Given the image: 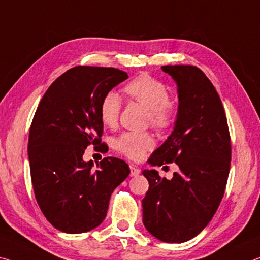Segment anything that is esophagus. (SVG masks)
<instances>
[{"label": "esophagus", "mask_w": 260, "mask_h": 260, "mask_svg": "<svg viewBox=\"0 0 260 260\" xmlns=\"http://www.w3.org/2000/svg\"><path fill=\"white\" fill-rule=\"evenodd\" d=\"M140 174V169L137 167V166L131 165L130 166V176H138Z\"/></svg>", "instance_id": "obj_1"}]
</instances>
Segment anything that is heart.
<instances>
[{
	"label": "heart",
	"instance_id": "1",
	"mask_svg": "<svg viewBox=\"0 0 260 260\" xmlns=\"http://www.w3.org/2000/svg\"><path fill=\"white\" fill-rule=\"evenodd\" d=\"M127 95L148 108V121L159 129H167L173 124L175 107L169 101V91L160 80L150 75H140L127 83L124 87ZM122 99L116 92L109 91L100 101L99 114L104 124L114 126L118 121ZM155 145L154 138L148 133L127 131L115 139L114 147L131 160H140L145 153Z\"/></svg>",
	"mask_w": 260,
	"mask_h": 260
}]
</instances>
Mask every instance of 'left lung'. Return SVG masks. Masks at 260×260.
I'll return each instance as SVG.
<instances>
[{
    "mask_svg": "<svg viewBox=\"0 0 260 260\" xmlns=\"http://www.w3.org/2000/svg\"><path fill=\"white\" fill-rule=\"evenodd\" d=\"M177 84L178 110L167 140L148 164L175 162L172 180L145 169L150 188L143 199V222L166 243H183L197 236L213 218L223 197L232 145L220 96L206 75L193 66H164Z\"/></svg>",
    "mask_w": 260,
    "mask_h": 260,
    "instance_id": "8db88e82",
    "label": "left lung"
}]
</instances>
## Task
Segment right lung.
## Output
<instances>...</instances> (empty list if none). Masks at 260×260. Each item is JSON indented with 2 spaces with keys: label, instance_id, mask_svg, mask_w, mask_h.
<instances>
[{
  "label": "right lung",
  "instance_id": "add662e5",
  "mask_svg": "<svg viewBox=\"0 0 260 260\" xmlns=\"http://www.w3.org/2000/svg\"><path fill=\"white\" fill-rule=\"evenodd\" d=\"M126 78L115 68H71L38 106L28 135L31 180L38 205L58 231L79 234L99 226L114 189L130 174L127 164L113 156L102 159L96 169L92 160H83L87 146L106 151L100 101Z\"/></svg>",
  "mask_w": 260,
  "mask_h": 260
}]
</instances>
